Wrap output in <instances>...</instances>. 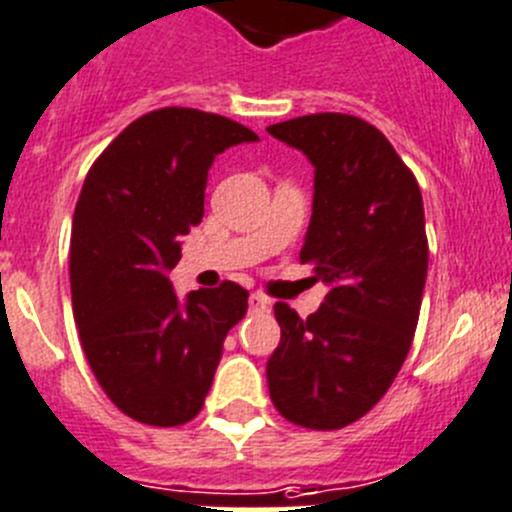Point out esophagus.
Wrapping results in <instances>:
<instances>
[{
  "mask_svg": "<svg viewBox=\"0 0 512 512\" xmlns=\"http://www.w3.org/2000/svg\"><path fill=\"white\" fill-rule=\"evenodd\" d=\"M270 308V300L265 298L262 293H252L250 295V310L252 313H265V310Z\"/></svg>",
  "mask_w": 512,
  "mask_h": 512,
  "instance_id": "1",
  "label": "esophagus"
}]
</instances>
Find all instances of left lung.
Returning <instances> with one entry per match:
<instances>
[{"label":"left lung","mask_w":512,"mask_h":512,"mask_svg":"<svg viewBox=\"0 0 512 512\" xmlns=\"http://www.w3.org/2000/svg\"><path fill=\"white\" fill-rule=\"evenodd\" d=\"M267 133L313 164L300 262L328 285L308 318L275 303L280 343L267 361L270 399L298 427L341 429L374 409L412 348L429 260L422 191L364 118L313 113Z\"/></svg>","instance_id":"left-lung-1"}]
</instances>
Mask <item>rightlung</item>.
I'll list each match as a JSON object with an SVG mask.
<instances>
[{
  "label": "right lung",
  "instance_id": "add662e5",
  "mask_svg": "<svg viewBox=\"0 0 512 512\" xmlns=\"http://www.w3.org/2000/svg\"><path fill=\"white\" fill-rule=\"evenodd\" d=\"M257 141L247 126L197 108L136 118L85 176L70 237L73 315L108 399L151 427H179L204 407L247 290L222 283L176 298L181 237L204 217L214 156Z\"/></svg>",
  "mask_w": 512,
  "mask_h": 512
}]
</instances>
